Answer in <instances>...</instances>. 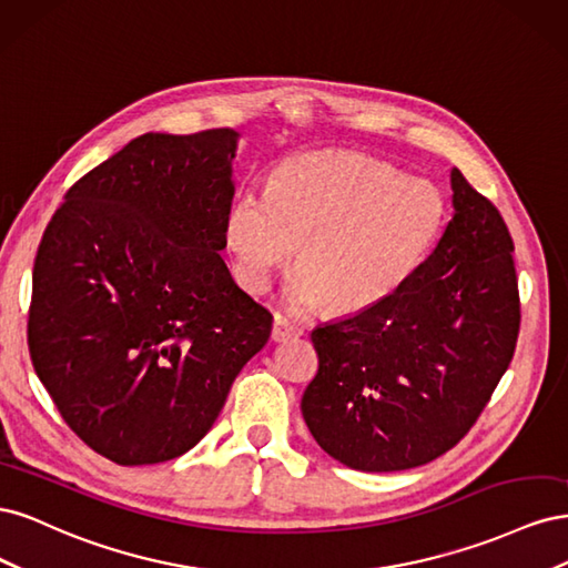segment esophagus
<instances>
[{
  "label": "esophagus",
  "mask_w": 568,
  "mask_h": 568,
  "mask_svg": "<svg viewBox=\"0 0 568 568\" xmlns=\"http://www.w3.org/2000/svg\"><path fill=\"white\" fill-rule=\"evenodd\" d=\"M303 334V329L298 324L288 322L284 315H274V324H272V341L284 343L291 338H298Z\"/></svg>",
  "instance_id": "obj_1"
}]
</instances>
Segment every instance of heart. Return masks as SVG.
I'll return each instance as SVG.
<instances>
[{"mask_svg":"<svg viewBox=\"0 0 568 568\" xmlns=\"http://www.w3.org/2000/svg\"><path fill=\"white\" fill-rule=\"evenodd\" d=\"M445 225V199L426 180L355 151L286 159L270 189L239 192L225 215L236 280L265 291L274 272L298 267L284 296L296 311L329 303L353 315L382 305L415 277Z\"/></svg>","mask_w":568,"mask_h":568,"instance_id":"obj_1","label":"heart"}]
</instances>
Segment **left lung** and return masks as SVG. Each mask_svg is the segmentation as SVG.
I'll use <instances>...</instances> for the list:
<instances>
[{
	"label": "left lung",
	"instance_id": "left-lung-1",
	"mask_svg": "<svg viewBox=\"0 0 568 568\" xmlns=\"http://www.w3.org/2000/svg\"><path fill=\"white\" fill-rule=\"evenodd\" d=\"M453 220L398 294L311 338L301 409L320 448L357 471H403L448 453L507 372L519 336L514 244L503 215L450 170Z\"/></svg>",
	"mask_w": 568,
	"mask_h": 568
}]
</instances>
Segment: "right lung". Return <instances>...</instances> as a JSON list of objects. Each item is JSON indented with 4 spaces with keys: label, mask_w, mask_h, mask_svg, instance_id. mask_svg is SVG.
Returning <instances> with one entry per match:
<instances>
[{
    "label": "right lung",
    "mask_w": 568,
    "mask_h": 568,
    "mask_svg": "<svg viewBox=\"0 0 568 568\" xmlns=\"http://www.w3.org/2000/svg\"><path fill=\"white\" fill-rule=\"evenodd\" d=\"M239 132H146L65 192L32 270L28 348L61 417L123 467L211 432L272 332L220 257Z\"/></svg>",
    "instance_id": "add662e5"
}]
</instances>
